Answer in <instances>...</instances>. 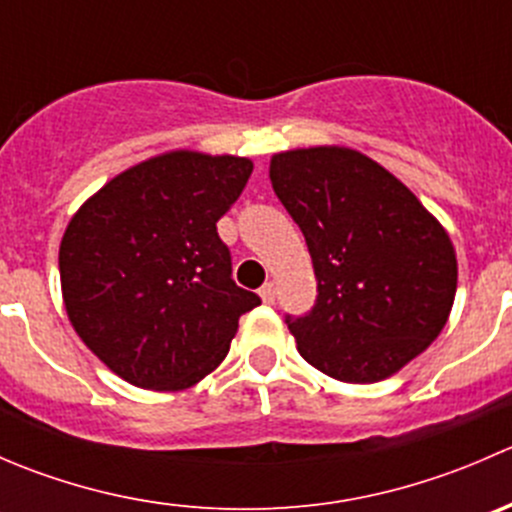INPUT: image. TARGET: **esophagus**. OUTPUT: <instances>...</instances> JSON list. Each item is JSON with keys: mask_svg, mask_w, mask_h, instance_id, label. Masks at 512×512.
I'll list each match as a JSON object with an SVG mask.
<instances>
[{"mask_svg": "<svg viewBox=\"0 0 512 512\" xmlns=\"http://www.w3.org/2000/svg\"><path fill=\"white\" fill-rule=\"evenodd\" d=\"M275 294H277V289L272 282H265V285L260 287V297L265 304H275Z\"/></svg>", "mask_w": 512, "mask_h": 512, "instance_id": "1", "label": "esophagus"}]
</instances>
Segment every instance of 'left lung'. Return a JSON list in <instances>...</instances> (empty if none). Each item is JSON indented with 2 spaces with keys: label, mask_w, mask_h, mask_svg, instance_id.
<instances>
[{
  "label": "left lung",
  "mask_w": 512,
  "mask_h": 512,
  "mask_svg": "<svg viewBox=\"0 0 512 512\" xmlns=\"http://www.w3.org/2000/svg\"><path fill=\"white\" fill-rule=\"evenodd\" d=\"M270 180L307 240L317 277L312 312L287 317L304 361L337 381L374 384L426 352L458 287L446 227L354 148L275 153Z\"/></svg>",
  "instance_id": "1"
}]
</instances>
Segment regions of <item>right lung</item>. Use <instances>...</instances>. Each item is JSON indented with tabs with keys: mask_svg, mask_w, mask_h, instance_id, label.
Listing matches in <instances>:
<instances>
[{
	"mask_svg": "<svg viewBox=\"0 0 512 512\" xmlns=\"http://www.w3.org/2000/svg\"><path fill=\"white\" fill-rule=\"evenodd\" d=\"M250 173V158L160 153L108 180L66 225L59 275L69 322L128 384L195 386L260 304L232 280L215 227Z\"/></svg>",
	"mask_w": 512,
	"mask_h": 512,
	"instance_id": "1",
	"label": "right lung"
}]
</instances>
